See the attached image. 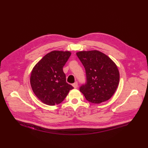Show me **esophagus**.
Segmentation results:
<instances>
[{"instance_id": "34e87169", "label": "esophagus", "mask_w": 148, "mask_h": 148, "mask_svg": "<svg viewBox=\"0 0 148 148\" xmlns=\"http://www.w3.org/2000/svg\"><path fill=\"white\" fill-rule=\"evenodd\" d=\"M72 86H73V87L74 88H77V86H78V84H77V82H75L73 84H72Z\"/></svg>"}]
</instances>
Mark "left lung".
Returning a JSON list of instances; mask_svg holds the SVG:
<instances>
[{"mask_svg": "<svg viewBox=\"0 0 148 148\" xmlns=\"http://www.w3.org/2000/svg\"><path fill=\"white\" fill-rule=\"evenodd\" d=\"M85 69L86 83L79 90L86 99L93 103L108 100L118 86L119 73L115 63L97 50L76 53Z\"/></svg>", "mask_w": 148, "mask_h": 148, "instance_id": "left-lung-1", "label": "left lung"}]
</instances>
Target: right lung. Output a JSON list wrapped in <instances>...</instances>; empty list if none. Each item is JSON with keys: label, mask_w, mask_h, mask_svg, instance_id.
I'll list each match as a JSON object with an SVG mask.
<instances>
[{"label": "right lung", "mask_w": 148, "mask_h": 148, "mask_svg": "<svg viewBox=\"0 0 148 148\" xmlns=\"http://www.w3.org/2000/svg\"><path fill=\"white\" fill-rule=\"evenodd\" d=\"M69 51L48 53L34 66L30 76L33 92L40 101L49 106L61 103L74 88L66 82L63 67L70 57Z\"/></svg>", "instance_id": "add662e5"}]
</instances>
